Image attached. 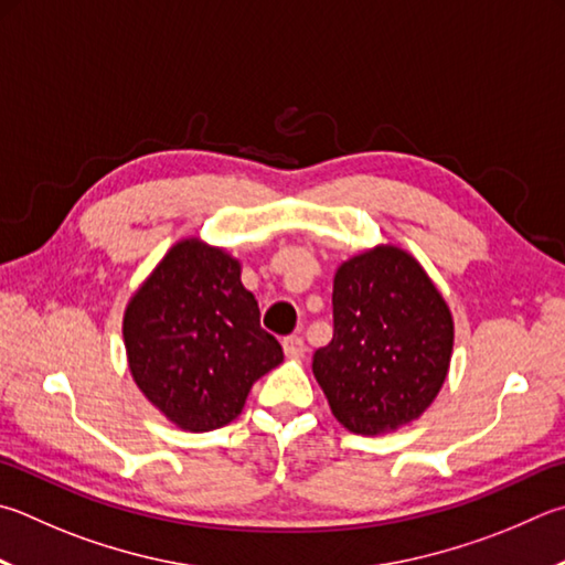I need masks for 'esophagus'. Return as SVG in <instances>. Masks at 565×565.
Instances as JSON below:
<instances>
[{"mask_svg": "<svg viewBox=\"0 0 565 565\" xmlns=\"http://www.w3.org/2000/svg\"><path fill=\"white\" fill-rule=\"evenodd\" d=\"M284 353L289 355V358H296V361H299V358H303V355H306V343H303V338H301V335H289V338H284Z\"/></svg>", "mask_w": 565, "mask_h": 565, "instance_id": "34e87169", "label": "esophagus"}]
</instances>
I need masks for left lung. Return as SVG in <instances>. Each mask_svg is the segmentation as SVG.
Returning <instances> with one entry per match:
<instances>
[{
  "instance_id": "1",
  "label": "left lung",
  "mask_w": 565,
  "mask_h": 565,
  "mask_svg": "<svg viewBox=\"0 0 565 565\" xmlns=\"http://www.w3.org/2000/svg\"><path fill=\"white\" fill-rule=\"evenodd\" d=\"M452 345V311L423 264L377 244L338 266L333 338L313 353V375L345 429L385 435L433 405Z\"/></svg>"
}]
</instances>
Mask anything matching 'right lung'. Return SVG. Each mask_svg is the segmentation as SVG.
<instances>
[{
  "instance_id": "1",
  "label": "right lung",
  "mask_w": 565,
  "mask_h": 565,
  "mask_svg": "<svg viewBox=\"0 0 565 565\" xmlns=\"http://www.w3.org/2000/svg\"><path fill=\"white\" fill-rule=\"evenodd\" d=\"M122 341L140 393L188 433L230 425L252 385L284 361L242 264L198 237L170 247L130 296Z\"/></svg>"
}]
</instances>
